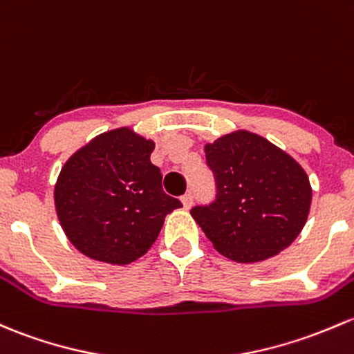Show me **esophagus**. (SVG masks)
<instances>
[{"mask_svg":"<svg viewBox=\"0 0 354 354\" xmlns=\"http://www.w3.org/2000/svg\"><path fill=\"white\" fill-rule=\"evenodd\" d=\"M181 202H183V207L185 208H189L193 205V195L192 193H187V195L181 196Z\"/></svg>","mask_w":354,"mask_h":354,"instance_id":"obj_1","label":"esophagus"}]
</instances>
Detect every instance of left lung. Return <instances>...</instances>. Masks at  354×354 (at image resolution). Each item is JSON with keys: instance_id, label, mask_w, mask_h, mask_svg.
<instances>
[{"instance_id": "1", "label": "left lung", "mask_w": 354, "mask_h": 354, "mask_svg": "<svg viewBox=\"0 0 354 354\" xmlns=\"http://www.w3.org/2000/svg\"><path fill=\"white\" fill-rule=\"evenodd\" d=\"M215 200L189 210L225 258L256 263L295 241L307 222L312 188L302 166L263 139L239 130L205 146Z\"/></svg>"}]
</instances>
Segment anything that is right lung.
Instances as JSON below:
<instances>
[{"label":"right lung","instance_id":"add662e5","mask_svg":"<svg viewBox=\"0 0 354 354\" xmlns=\"http://www.w3.org/2000/svg\"><path fill=\"white\" fill-rule=\"evenodd\" d=\"M152 151V140L117 129L71 156L54 200L59 222L77 251L96 261L129 265L154 244L166 215L183 207L162 189Z\"/></svg>","mask_w":354,"mask_h":354}]
</instances>
